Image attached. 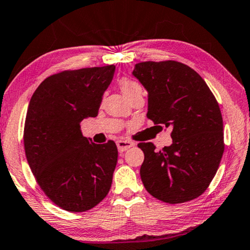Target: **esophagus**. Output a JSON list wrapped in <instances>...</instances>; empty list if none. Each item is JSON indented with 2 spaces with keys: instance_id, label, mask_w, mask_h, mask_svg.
<instances>
[{
  "instance_id": "34e87169",
  "label": "esophagus",
  "mask_w": 250,
  "mask_h": 250,
  "mask_svg": "<svg viewBox=\"0 0 250 250\" xmlns=\"http://www.w3.org/2000/svg\"><path fill=\"white\" fill-rule=\"evenodd\" d=\"M117 147H118V151L119 152H124L126 150L131 149L132 146H134V143L131 142V141H123V140H119L117 141Z\"/></svg>"
}]
</instances>
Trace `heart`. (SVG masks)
Wrapping results in <instances>:
<instances>
[{
	"label": "heart",
	"mask_w": 250,
	"mask_h": 250,
	"mask_svg": "<svg viewBox=\"0 0 250 250\" xmlns=\"http://www.w3.org/2000/svg\"><path fill=\"white\" fill-rule=\"evenodd\" d=\"M119 88H121L123 95H124L127 100L132 98L135 95H141L143 93V88L139 82L128 78H123L118 82Z\"/></svg>",
	"instance_id": "b5f03b06"
}]
</instances>
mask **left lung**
Segmentation results:
<instances>
[{"label": "left lung", "instance_id": "1", "mask_svg": "<svg viewBox=\"0 0 250 250\" xmlns=\"http://www.w3.org/2000/svg\"><path fill=\"white\" fill-rule=\"evenodd\" d=\"M133 75L149 93L146 117L172 128V144L160 151L151 142L137 144L143 185L166 203L194 200L214 178L224 151L218 101L196 71L176 61L137 63Z\"/></svg>", "mask_w": 250, "mask_h": 250}]
</instances>
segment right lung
<instances>
[{
	"mask_svg": "<svg viewBox=\"0 0 250 250\" xmlns=\"http://www.w3.org/2000/svg\"><path fill=\"white\" fill-rule=\"evenodd\" d=\"M115 65L67 70L42 81L32 95L24 122L27 161L53 203L84 212L107 196L118 151L114 141L96 144L80 123L96 117Z\"/></svg>",
	"mask_w": 250,
	"mask_h": 250,
	"instance_id": "right-lung-1",
	"label": "right lung"
}]
</instances>
